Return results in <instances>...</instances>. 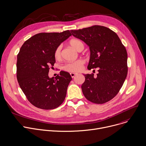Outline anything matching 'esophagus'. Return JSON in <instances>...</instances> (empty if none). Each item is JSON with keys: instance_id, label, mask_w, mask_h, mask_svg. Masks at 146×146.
<instances>
[{"instance_id": "34e87169", "label": "esophagus", "mask_w": 146, "mask_h": 146, "mask_svg": "<svg viewBox=\"0 0 146 146\" xmlns=\"http://www.w3.org/2000/svg\"><path fill=\"white\" fill-rule=\"evenodd\" d=\"M79 74H78V73H75V72H71L70 73V75H71V77L73 78H75V76H76V75H78Z\"/></svg>"}]
</instances>
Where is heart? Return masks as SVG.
<instances>
[{"label":"heart","instance_id":"1","mask_svg":"<svg viewBox=\"0 0 146 146\" xmlns=\"http://www.w3.org/2000/svg\"><path fill=\"white\" fill-rule=\"evenodd\" d=\"M70 45L75 49L76 50L79 51L80 50H82L84 48L83 44L82 42L76 38L72 39L70 41ZM61 49L62 47L61 46H58L54 52V59L57 60H60L61 58ZM84 60L82 59H79L78 60H76L73 62H70L66 63L64 66V70L71 72H79L83 69V64H84Z\"/></svg>","mask_w":146,"mask_h":146}]
</instances>
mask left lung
Instances as JSON below:
<instances>
[{
    "label": "left lung",
    "instance_id": "1",
    "mask_svg": "<svg viewBox=\"0 0 146 146\" xmlns=\"http://www.w3.org/2000/svg\"><path fill=\"white\" fill-rule=\"evenodd\" d=\"M72 35L89 46L87 68H98L97 76L84 74L81 88L86 98L97 104L106 103L119 92L128 73L127 52L117 35L100 25L71 31Z\"/></svg>",
    "mask_w": 146,
    "mask_h": 146
}]
</instances>
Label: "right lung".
<instances>
[{
	"instance_id": "add662e5",
	"label": "right lung",
	"mask_w": 146,
	"mask_h": 146,
	"mask_svg": "<svg viewBox=\"0 0 146 146\" xmlns=\"http://www.w3.org/2000/svg\"><path fill=\"white\" fill-rule=\"evenodd\" d=\"M71 36L70 31L61 33H40L26 40L17 56V78L27 100L45 110L59 107L64 101L70 74L61 71L50 78L49 69L56 62L54 52Z\"/></svg>"
}]
</instances>
